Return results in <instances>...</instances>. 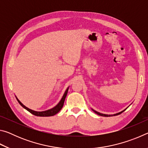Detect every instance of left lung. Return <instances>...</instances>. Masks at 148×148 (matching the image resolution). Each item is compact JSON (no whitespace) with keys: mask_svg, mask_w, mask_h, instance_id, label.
I'll return each mask as SVG.
<instances>
[{"mask_svg":"<svg viewBox=\"0 0 148 148\" xmlns=\"http://www.w3.org/2000/svg\"><path fill=\"white\" fill-rule=\"evenodd\" d=\"M126 110V109H125ZM125 110H123V111H122V112H119V113H117V114H114V115H107V114H101V113H99V112H97V111H95V110H92V111H93L95 113H96L97 114H98V115H99V116H104V117H108V116H117V115H119V114H121L122 112H123Z\"/></svg>","mask_w":148,"mask_h":148,"instance_id":"obj_1","label":"left lung"}]
</instances>
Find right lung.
Listing matches in <instances>:
<instances>
[{
	"instance_id": "obj_1",
	"label": "right lung",
	"mask_w": 148,
	"mask_h": 148,
	"mask_svg": "<svg viewBox=\"0 0 148 148\" xmlns=\"http://www.w3.org/2000/svg\"><path fill=\"white\" fill-rule=\"evenodd\" d=\"M68 90H69V88H67V89L66 90V91H65L64 95L62 97L61 101H60L59 103L57 104V106H56L54 108H53L48 110H46V111H44V112H36V111H34V110H32L31 109H29V108H27L25 106H24V105L22 104L18 99H17V98H16V99H17V101H18V102L22 107L24 108L25 109H26L27 111H29L30 112V113H31L32 114L34 115V116H40V117L53 116H54V115H56V114L58 113L60 110L62 109V106H63L65 98H66L67 92H68Z\"/></svg>"
}]
</instances>
